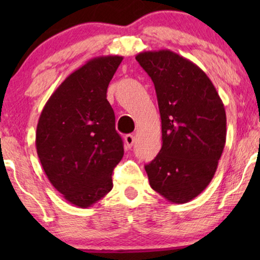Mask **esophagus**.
Wrapping results in <instances>:
<instances>
[{"label":"esophagus","instance_id":"esophagus-1","mask_svg":"<svg viewBox=\"0 0 260 260\" xmlns=\"http://www.w3.org/2000/svg\"><path fill=\"white\" fill-rule=\"evenodd\" d=\"M124 140H125V145H126V148H131L133 147V144H134V142H135V136L134 135H126L125 137H124Z\"/></svg>","mask_w":260,"mask_h":260}]
</instances>
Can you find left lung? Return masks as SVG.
<instances>
[{
  "instance_id": "8db88e82",
  "label": "left lung",
  "mask_w": 260,
  "mask_h": 260,
  "mask_svg": "<svg viewBox=\"0 0 260 260\" xmlns=\"http://www.w3.org/2000/svg\"><path fill=\"white\" fill-rule=\"evenodd\" d=\"M136 60L151 78L162 120V148L145 165L152 189L174 204L193 200L211 182L226 143V112L200 67L169 49Z\"/></svg>"
}]
</instances>
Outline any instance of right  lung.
I'll list each match as a JSON object with an SVG mask.
<instances>
[{
    "mask_svg": "<svg viewBox=\"0 0 260 260\" xmlns=\"http://www.w3.org/2000/svg\"><path fill=\"white\" fill-rule=\"evenodd\" d=\"M123 56H97L74 71L46 103L37 126V152L49 182L78 207L112 189L124 155L106 91Z\"/></svg>",
    "mask_w": 260,
    "mask_h": 260,
    "instance_id": "right-lung-1",
    "label": "right lung"
}]
</instances>
